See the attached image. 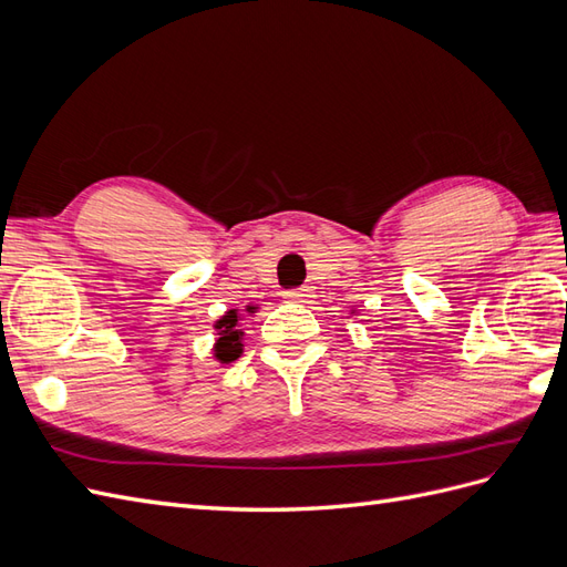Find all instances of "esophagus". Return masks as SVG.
Here are the masks:
<instances>
[{
	"label": "esophagus",
	"mask_w": 567,
	"mask_h": 567,
	"mask_svg": "<svg viewBox=\"0 0 567 567\" xmlns=\"http://www.w3.org/2000/svg\"><path fill=\"white\" fill-rule=\"evenodd\" d=\"M284 298L290 302H307L312 298V290L310 288H290V290H284Z\"/></svg>",
	"instance_id": "34e87169"
}]
</instances>
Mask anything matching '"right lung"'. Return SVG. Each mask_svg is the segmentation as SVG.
Instances as JSON below:
<instances>
[{"label":"right lung","instance_id":"right-lung-1","mask_svg":"<svg viewBox=\"0 0 567 567\" xmlns=\"http://www.w3.org/2000/svg\"><path fill=\"white\" fill-rule=\"evenodd\" d=\"M238 310L225 312V317L215 321L217 342H215V359L219 364H231L234 359L244 352V331L238 329Z\"/></svg>","mask_w":567,"mask_h":567}]
</instances>
